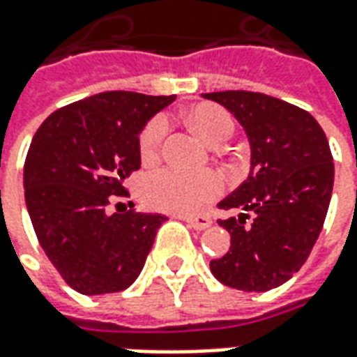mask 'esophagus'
Here are the masks:
<instances>
[{"mask_svg":"<svg viewBox=\"0 0 357 357\" xmlns=\"http://www.w3.org/2000/svg\"><path fill=\"white\" fill-rule=\"evenodd\" d=\"M179 220H183L189 227H193L197 231H202V229H206L212 225V220L206 216H178Z\"/></svg>","mask_w":357,"mask_h":357,"instance_id":"1","label":"esophagus"}]
</instances>
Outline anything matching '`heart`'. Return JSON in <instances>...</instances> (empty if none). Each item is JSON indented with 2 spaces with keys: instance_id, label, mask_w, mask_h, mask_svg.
Instances as JSON below:
<instances>
[{
  "instance_id": "b5f03b06",
  "label": "heart",
  "mask_w": 357,
  "mask_h": 357,
  "mask_svg": "<svg viewBox=\"0 0 357 357\" xmlns=\"http://www.w3.org/2000/svg\"><path fill=\"white\" fill-rule=\"evenodd\" d=\"M187 122L210 145H218L231 135L235 122L222 107L212 102L195 105L185 112ZM170 122L164 114L151 118L139 135V155L145 164L160 158ZM224 193V179L216 172H183L164 168L153 172L141 183V197L147 206L179 216H195Z\"/></svg>"
}]
</instances>
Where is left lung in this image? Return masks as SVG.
Returning <instances> with one entry per match:
<instances>
[{
    "label": "left lung",
    "instance_id": "left-lung-1",
    "mask_svg": "<svg viewBox=\"0 0 357 357\" xmlns=\"http://www.w3.org/2000/svg\"><path fill=\"white\" fill-rule=\"evenodd\" d=\"M202 97L229 110L250 143L248 178L218 204L241 210L239 218L218 222L231 235V247L210 262V271L239 291L275 289L304 266L321 233L335 179L329 141L310 112L277 97L255 91Z\"/></svg>",
    "mask_w": 357,
    "mask_h": 357
}]
</instances>
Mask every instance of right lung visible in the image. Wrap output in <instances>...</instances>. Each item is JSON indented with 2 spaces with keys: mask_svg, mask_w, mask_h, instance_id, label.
I'll use <instances>...</instances> for the list:
<instances>
[{
  "mask_svg": "<svg viewBox=\"0 0 357 357\" xmlns=\"http://www.w3.org/2000/svg\"><path fill=\"white\" fill-rule=\"evenodd\" d=\"M176 95L105 91L43 120L24 162V199L38 241L82 294L128 289L145 266L162 214H109L110 197L141 168L139 133Z\"/></svg>",
  "mask_w": 357,
  "mask_h": 357,
  "instance_id": "right-lung-1",
  "label": "right lung"
}]
</instances>
